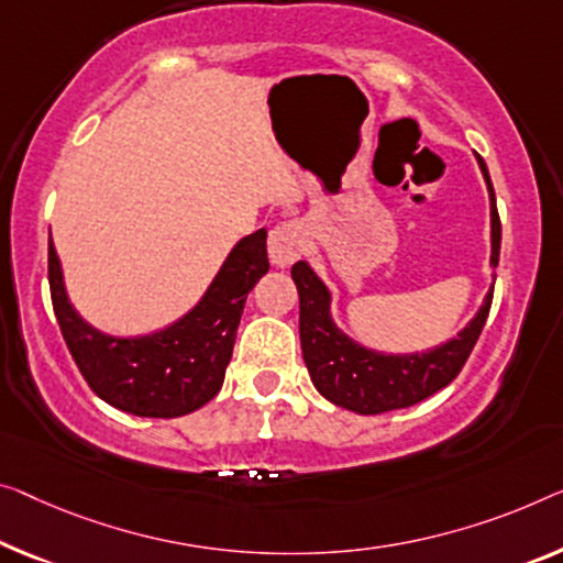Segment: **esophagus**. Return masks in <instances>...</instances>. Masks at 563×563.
I'll return each mask as SVG.
<instances>
[{
	"instance_id": "esophagus-1",
	"label": "esophagus",
	"mask_w": 563,
	"mask_h": 563,
	"mask_svg": "<svg viewBox=\"0 0 563 563\" xmlns=\"http://www.w3.org/2000/svg\"><path fill=\"white\" fill-rule=\"evenodd\" d=\"M306 230L300 222H280L278 228L271 230L267 238V253H271L273 265L288 267L290 263L306 253Z\"/></svg>"
}]
</instances>
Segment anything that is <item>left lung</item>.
<instances>
[{
  "label": "left lung",
  "mask_w": 563,
  "mask_h": 563,
  "mask_svg": "<svg viewBox=\"0 0 563 563\" xmlns=\"http://www.w3.org/2000/svg\"><path fill=\"white\" fill-rule=\"evenodd\" d=\"M490 197V267L500 257V217L496 209L488 166L475 154ZM292 283L300 296V349L310 382L335 407L356 415H382L391 409L412 407L455 379L467 362L485 318L490 313L493 288L483 306L470 318L455 339L415 354H384L351 339L335 325L331 316V290L318 278L306 260L292 265Z\"/></svg>",
  "instance_id": "obj_1"
}]
</instances>
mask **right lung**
<instances>
[{"label":"right lung","instance_id":"add662e5","mask_svg":"<svg viewBox=\"0 0 563 563\" xmlns=\"http://www.w3.org/2000/svg\"><path fill=\"white\" fill-rule=\"evenodd\" d=\"M267 232L242 238L179 321L144 335H108L82 321L65 290L60 257L49 238L47 275L63 339L100 399L136 417H181L222 389L247 292L267 273Z\"/></svg>","mask_w":563,"mask_h":563}]
</instances>
